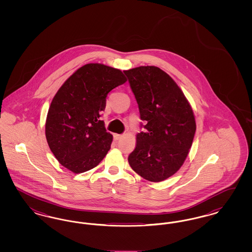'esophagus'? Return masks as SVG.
I'll use <instances>...</instances> for the list:
<instances>
[{
  "instance_id": "1",
  "label": "esophagus",
  "mask_w": 252,
  "mask_h": 252,
  "mask_svg": "<svg viewBox=\"0 0 252 252\" xmlns=\"http://www.w3.org/2000/svg\"><path fill=\"white\" fill-rule=\"evenodd\" d=\"M122 137H123V134H114V139L115 140H120Z\"/></svg>"
}]
</instances>
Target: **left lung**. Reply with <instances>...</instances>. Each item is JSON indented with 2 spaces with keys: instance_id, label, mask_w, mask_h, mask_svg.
Listing matches in <instances>:
<instances>
[{
  "instance_id": "obj_1",
  "label": "left lung",
  "mask_w": 252,
  "mask_h": 252,
  "mask_svg": "<svg viewBox=\"0 0 252 252\" xmlns=\"http://www.w3.org/2000/svg\"><path fill=\"white\" fill-rule=\"evenodd\" d=\"M140 110L145 131L128 156L132 169L145 180L158 182L183 164L196 129L192 108L180 87L155 66L124 71Z\"/></svg>"
}]
</instances>
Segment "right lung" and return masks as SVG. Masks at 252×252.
Listing matches in <instances>:
<instances>
[{
	"label": "right lung",
	"mask_w": 252,
	"mask_h": 252,
	"mask_svg": "<svg viewBox=\"0 0 252 252\" xmlns=\"http://www.w3.org/2000/svg\"><path fill=\"white\" fill-rule=\"evenodd\" d=\"M126 81L120 70L90 63L60 87L45 124L49 147L60 164L79 174L97 166L107 155L112 135L100 120L101 112L108 93Z\"/></svg>",
	"instance_id": "1"
}]
</instances>
